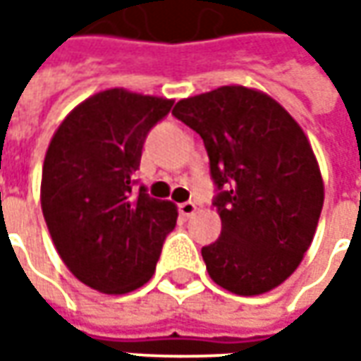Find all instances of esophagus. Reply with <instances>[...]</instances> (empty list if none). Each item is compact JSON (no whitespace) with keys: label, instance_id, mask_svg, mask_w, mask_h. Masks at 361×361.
Wrapping results in <instances>:
<instances>
[{"label":"esophagus","instance_id":"obj_1","mask_svg":"<svg viewBox=\"0 0 361 361\" xmlns=\"http://www.w3.org/2000/svg\"><path fill=\"white\" fill-rule=\"evenodd\" d=\"M195 211H197V204L192 201H185L178 204V213L183 216H192L195 215Z\"/></svg>","mask_w":361,"mask_h":361}]
</instances>
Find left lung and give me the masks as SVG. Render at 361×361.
Instances as JSON below:
<instances>
[{"mask_svg":"<svg viewBox=\"0 0 361 361\" xmlns=\"http://www.w3.org/2000/svg\"><path fill=\"white\" fill-rule=\"evenodd\" d=\"M204 142L221 237L202 247L211 279L237 295L281 285L310 249L324 180L307 136L263 92L223 86L174 106Z\"/></svg>","mask_w":361,"mask_h":361,"instance_id":"1","label":"left lung"}]
</instances>
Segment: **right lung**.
<instances>
[{
    "instance_id": "right-lung-1",
    "label": "right lung",
    "mask_w": 361,
    "mask_h": 361,
    "mask_svg": "<svg viewBox=\"0 0 361 361\" xmlns=\"http://www.w3.org/2000/svg\"><path fill=\"white\" fill-rule=\"evenodd\" d=\"M173 100L112 88L76 106L56 130L42 171L51 241L82 283L128 293L157 269L176 207L136 188L148 132Z\"/></svg>"
}]
</instances>
